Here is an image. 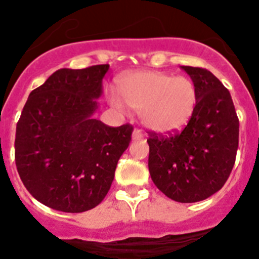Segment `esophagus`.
<instances>
[{
    "instance_id": "1",
    "label": "esophagus",
    "mask_w": 259,
    "mask_h": 259,
    "mask_svg": "<svg viewBox=\"0 0 259 259\" xmlns=\"http://www.w3.org/2000/svg\"><path fill=\"white\" fill-rule=\"evenodd\" d=\"M133 141H138V139H142L143 138V134H142L141 132H139L138 129H135L134 132H133Z\"/></svg>"
}]
</instances>
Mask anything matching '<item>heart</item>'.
<instances>
[{"instance_id":"heart-1","label":"heart","mask_w":259,"mask_h":259,"mask_svg":"<svg viewBox=\"0 0 259 259\" xmlns=\"http://www.w3.org/2000/svg\"><path fill=\"white\" fill-rule=\"evenodd\" d=\"M117 92L123 103L139 112L142 124L158 134L185 129L196 109V88L185 76L160 71L129 72L117 80ZM111 101L117 107L122 104L118 98Z\"/></svg>"}]
</instances>
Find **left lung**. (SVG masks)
Wrapping results in <instances>:
<instances>
[{"label":"left lung","mask_w":259,"mask_h":259,"mask_svg":"<svg viewBox=\"0 0 259 259\" xmlns=\"http://www.w3.org/2000/svg\"><path fill=\"white\" fill-rule=\"evenodd\" d=\"M197 92L195 113L182 132L150 133L148 169L156 187L178 202L218 192L234 167L239 118L230 92L210 71L183 66Z\"/></svg>","instance_id":"left-lung-1"}]
</instances>
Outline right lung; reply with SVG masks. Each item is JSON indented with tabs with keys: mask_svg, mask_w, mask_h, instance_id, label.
Listing matches in <instances>:
<instances>
[{
	"mask_svg": "<svg viewBox=\"0 0 259 259\" xmlns=\"http://www.w3.org/2000/svg\"><path fill=\"white\" fill-rule=\"evenodd\" d=\"M108 64L62 68L29 94L16 124L15 164L23 185L55 210L82 213L106 197L133 126L93 117Z\"/></svg>",
	"mask_w": 259,
	"mask_h": 259,
	"instance_id": "right-lung-1",
	"label": "right lung"
}]
</instances>
